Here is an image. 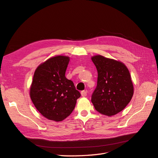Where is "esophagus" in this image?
I'll return each instance as SVG.
<instances>
[{
	"instance_id": "34e87169",
	"label": "esophagus",
	"mask_w": 158,
	"mask_h": 158,
	"mask_svg": "<svg viewBox=\"0 0 158 158\" xmlns=\"http://www.w3.org/2000/svg\"><path fill=\"white\" fill-rule=\"evenodd\" d=\"M81 95H82V97H85L87 95V92L85 91H82L81 92Z\"/></svg>"
}]
</instances>
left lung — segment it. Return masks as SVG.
I'll return each instance as SVG.
<instances>
[{"mask_svg": "<svg viewBox=\"0 0 158 158\" xmlns=\"http://www.w3.org/2000/svg\"><path fill=\"white\" fill-rule=\"evenodd\" d=\"M98 70V84L92 95L97 111L111 117L121 111L131 102L134 94L131 74L120 61L102 55L92 57Z\"/></svg>", "mask_w": 158, "mask_h": 158, "instance_id": "8db88e82", "label": "left lung"}]
</instances>
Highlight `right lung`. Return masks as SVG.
I'll use <instances>...</instances> for the list:
<instances>
[{"instance_id": "right-lung-1", "label": "right lung", "mask_w": 158, "mask_h": 158, "mask_svg": "<svg viewBox=\"0 0 158 158\" xmlns=\"http://www.w3.org/2000/svg\"><path fill=\"white\" fill-rule=\"evenodd\" d=\"M70 58L56 56L36 69L30 88L33 103L49 120L62 121L73 111L80 93L65 76Z\"/></svg>"}]
</instances>
